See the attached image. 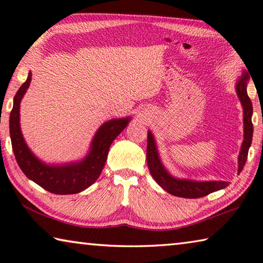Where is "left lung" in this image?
Instances as JSON below:
<instances>
[{"label":"left lung","instance_id":"obj_1","mask_svg":"<svg viewBox=\"0 0 263 263\" xmlns=\"http://www.w3.org/2000/svg\"><path fill=\"white\" fill-rule=\"evenodd\" d=\"M250 74L248 71H243L242 76L238 78L235 85L237 97L243 107V123H244V140L241 146V152L238 155V171L242 172L243 167L247 163L248 153L252 143L253 137V124H252V114L253 107L251 99L248 96L247 87ZM147 164L149 167L150 174L154 180L157 182L159 186L163 187L165 191L172 195L180 198L197 199L202 198L218 190L225 189L230 185V182L225 181H194L189 178H178L173 176L171 173L165 168L164 164L161 163L159 152L156 144L155 137L152 131H148V144H147Z\"/></svg>","mask_w":263,"mask_h":263}]
</instances>
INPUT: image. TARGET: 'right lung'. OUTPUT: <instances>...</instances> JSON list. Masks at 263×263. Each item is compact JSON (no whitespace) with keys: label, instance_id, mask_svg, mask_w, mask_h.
I'll list each match as a JSON object with an SVG mask.
<instances>
[{"label":"right lung","instance_id":"1","mask_svg":"<svg viewBox=\"0 0 263 263\" xmlns=\"http://www.w3.org/2000/svg\"><path fill=\"white\" fill-rule=\"evenodd\" d=\"M31 81V72L16 91L10 114V137L13 154L24 174L55 194H76L96 182L102 173L108 150L115 138L127 126L131 116L111 119L99 126L90 143L88 154L80 160L66 164H46L36 157L22 136L20 127V103Z\"/></svg>","mask_w":263,"mask_h":263}]
</instances>
